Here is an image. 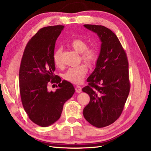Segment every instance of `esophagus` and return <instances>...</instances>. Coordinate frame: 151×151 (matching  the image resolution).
Wrapping results in <instances>:
<instances>
[{
  "instance_id": "esophagus-1",
  "label": "esophagus",
  "mask_w": 151,
  "mask_h": 151,
  "mask_svg": "<svg viewBox=\"0 0 151 151\" xmlns=\"http://www.w3.org/2000/svg\"><path fill=\"white\" fill-rule=\"evenodd\" d=\"M82 87L81 86H77L75 88V90H76V92H77V93H80L81 92H82Z\"/></svg>"
}]
</instances>
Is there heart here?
Here are the masks:
<instances>
[{
  "mask_svg": "<svg viewBox=\"0 0 151 151\" xmlns=\"http://www.w3.org/2000/svg\"><path fill=\"white\" fill-rule=\"evenodd\" d=\"M71 47L81 54V59L88 65H93L98 57V49L95 47L87 48V42L83 39L76 38L70 42ZM62 48L57 49L53 53V61L57 67L62 65ZM87 73V68L85 65L69 68L64 74V78L73 83H79L82 82Z\"/></svg>",
  "mask_w": 151,
  "mask_h": 151,
  "instance_id": "1",
  "label": "heart"
}]
</instances>
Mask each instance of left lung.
<instances>
[{
  "label": "left lung",
  "instance_id": "left-lung-1",
  "mask_svg": "<svg viewBox=\"0 0 151 151\" xmlns=\"http://www.w3.org/2000/svg\"><path fill=\"white\" fill-rule=\"evenodd\" d=\"M98 36L101 42L96 68L82 88L90 96L84 108L86 121L96 127L114 123L121 115L129 93L128 61L117 36L102 25H83Z\"/></svg>",
  "mask_w": 151,
  "mask_h": 151
}]
</instances>
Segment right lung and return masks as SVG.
<instances>
[{"label": "right lung", "instance_id": "right-lung-1", "mask_svg": "<svg viewBox=\"0 0 151 151\" xmlns=\"http://www.w3.org/2000/svg\"><path fill=\"white\" fill-rule=\"evenodd\" d=\"M64 26L41 29L27 45L19 71L22 103L29 119L47 127L60 118L64 103L75 93L73 84L54 75L53 53L57 37ZM49 83H59L55 91H49Z\"/></svg>", "mask_w": 151, "mask_h": 151}]
</instances>
